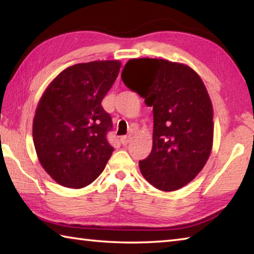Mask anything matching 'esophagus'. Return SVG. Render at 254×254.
I'll return each mask as SVG.
<instances>
[{
  "label": "esophagus",
  "mask_w": 254,
  "mask_h": 254,
  "mask_svg": "<svg viewBox=\"0 0 254 254\" xmlns=\"http://www.w3.org/2000/svg\"><path fill=\"white\" fill-rule=\"evenodd\" d=\"M131 140H132V136L131 135H126V136L122 137L121 142H122L123 145H127V144H128V143L131 142Z\"/></svg>",
  "instance_id": "obj_1"
}]
</instances>
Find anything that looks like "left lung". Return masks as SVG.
Wrapping results in <instances>:
<instances>
[{"instance_id":"left-lung-1","label":"left lung","mask_w":254,"mask_h":254,"mask_svg":"<svg viewBox=\"0 0 254 254\" xmlns=\"http://www.w3.org/2000/svg\"><path fill=\"white\" fill-rule=\"evenodd\" d=\"M128 89L153 107V145L139 162L147 182L175 191L191 182L213 144V108L203 81L190 66L164 59H131L122 71Z\"/></svg>"}]
</instances>
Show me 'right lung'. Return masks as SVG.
Wrapping results in <instances>:
<instances>
[{
    "mask_svg": "<svg viewBox=\"0 0 254 254\" xmlns=\"http://www.w3.org/2000/svg\"><path fill=\"white\" fill-rule=\"evenodd\" d=\"M118 60L74 64L63 70L41 96L33 119V142L41 165L55 182L89 186L103 172L113 147L102 100L119 75Z\"/></svg>",
    "mask_w": 254,
    "mask_h": 254,
    "instance_id": "add662e5",
    "label": "right lung"
}]
</instances>
